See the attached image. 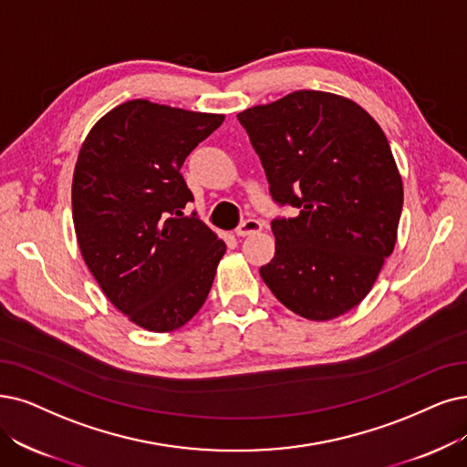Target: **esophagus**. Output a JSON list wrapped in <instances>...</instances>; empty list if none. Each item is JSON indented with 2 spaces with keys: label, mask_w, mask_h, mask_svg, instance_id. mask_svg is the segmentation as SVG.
<instances>
[{
  "label": "esophagus",
  "mask_w": 467,
  "mask_h": 467,
  "mask_svg": "<svg viewBox=\"0 0 467 467\" xmlns=\"http://www.w3.org/2000/svg\"><path fill=\"white\" fill-rule=\"evenodd\" d=\"M263 226H265V223L260 222V220L247 218L245 222H241V223H239L237 230H235V235H239V237H245V235H251V234L260 232V230H263Z\"/></svg>",
  "instance_id": "1"
}]
</instances>
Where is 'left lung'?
<instances>
[{"instance_id": "obj_1", "label": "left lung", "mask_w": 467, "mask_h": 467, "mask_svg": "<svg viewBox=\"0 0 467 467\" xmlns=\"http://www.w3.org/2000/svg\"><path fill=\"white\" fill-rule=\"evenodd\" d=\"M277 204L275 253L260 275L306 320H333L362 303L393 253L402 178L379 124L354 101L298 89L237 115Z\"/></svg>"}]
</instances>
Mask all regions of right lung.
<instances>
[{
	"mask_svg": "<svg viewBox=\"0 0 467 467\" xmlns=\"http://www.w3.org/2000/svg\"><path fill=\"white\" fill-rule=\"evenodd\" d=\"M223 122L147 99L126 101L86 136L72 178L78 247L130 322L174 331L199 312L226 244L195 214L182 164Z\"/></svg>",
	"mask_w": 467,
	"mask_h": 467,
	"instance_id": "1",
	"label": "right lung"
}]
</instances>
